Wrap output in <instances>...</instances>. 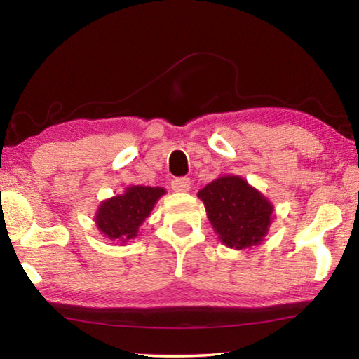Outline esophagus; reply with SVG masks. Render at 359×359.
<instances>
[{
	"label": "esophagus",
	"instance_id": "1",
	"mask_svg": "<svg viewBox=\"0 0 359 359\" xmlns=\"http://www.w3.org/2000/svg\"><path fill=\"white\" fill-rule=\"evenodd\" d=\"M171 188L177 193H187V191H189V188H191V182H189V179H187V177L172 179Z\"/></svg>",
	"mask_w": 359,
	"mask_h": 359
}]
</instances>
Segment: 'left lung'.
<instances>
[{
  "label": "left lung",
  "mask_w": 359,
  "mask_h": 359,
  "mask_svg": "<svg viewBox=\"0 0 359 359\" xmlns=\"http://www.w3.org/2000/svg\"><path fill=\"white\" fill-rule=\"evenodd\" d=\"M210 222L226 247L243 250L261 243L273 220V205L239 175H222L202 188Z\"/></svg>",
  "instance_id": "1"
}]
</instances>
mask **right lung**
Instances as JSON below:
<instances>
[{
  "mask_svg": "<svg viewBox=\"0 0 359 359\" xmlns=\"http://www.w3.org/2000/svg\"><path fill=\"white\" fill-rule=\"evenodd\" d=\"M165 193L162 187H128L123 194L100 203L94 217L97 228L106 238L120 243L134 239L140 225Z\"/></svg>",
  "mask_w": 359,
  "mask_h": 359,
  "instance_id": "obj_1",
  "label": "right lung"
}]
</instances>
